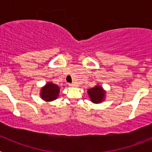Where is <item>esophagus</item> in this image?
Wrapping results in <instances>:
<instances>
[{"instance_id":"34e87169","label":"esophagus","mask_w":152,"mask_h":152,"mask_svg":"<svg viewBox=\"0 0 152 152\" xmlns=\"http://www.w3.org/2000/svg\"><path fill=\"white\" fill-rule=\"evenodd\" d=\"M69 86H71V87H77V85L75 83H72V84H69Z\"/></svg>"}]
</instances>
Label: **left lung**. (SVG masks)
<instances>
[{"mask_svg":"<svg viewBox=\"0 0 152 152\" xmlns=\"http://www.w3.org/2000/svg\"><path fill=\"white\" fill-rule=\"evenodd\" d=\"M88 93L90 96V99L93 103H99L104 100L106 91L103 89L101 86H95L94 88H92L88 90Z\"/></svg>","mask_w":152,"mask_h":152,"instance_id":"8db88e82","label":"left lung"}]
</instances>
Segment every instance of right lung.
I'll use <instances>...</instances> for the list:
<instances>
[{"label": "right lung", "instance_id": "add662e5", "mask_svg": "<svg viewBox=\"0 0 152 152\" xmlns=\"http://www.w3.org/2000/svg\"><path fill=\"white\" fill-rule=\"evenodd\" d=\"M60 88L52 82L47 83L40 91V96L45 101H52L57 99L59 94Z\"/></svg>", "mask_w": 152, "mask_h": 152}]
</instances>
